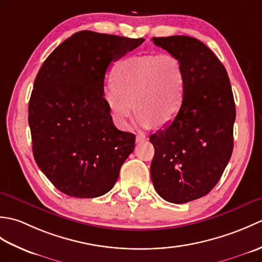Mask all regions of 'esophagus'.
Wrapping results in <instances>:
<instances>
[{"instance_id":"esophagus-1","label":"esophagus","mask_w":262,"mask_h":262,"mask_svg":"<svg viewBox=\"0 0 262 262\" xmlns=\"http://www.w3.org/2000/svg\"><path fill=\"white\" fill-rule=\"evenodd\" d=\"M147 140H148V138L143 134H140V135L136 136V143H143V142H146Z\"/></svg>"}]
</instances>
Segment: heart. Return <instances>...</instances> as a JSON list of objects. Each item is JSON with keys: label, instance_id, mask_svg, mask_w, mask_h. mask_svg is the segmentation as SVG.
<instances>
[{"label": "heart", "instance_id": "obj_1", "mask_svg": "<svg viewBox=\"0 0 262 262\" xmlns=\"http://www.w3.org/2000/svg\"><path fill=\"white\" fill-rule=\"evenodd\" d=\"M186 72L173 55L132 56L114 71V81L103 85V98L117 125L125 128L134 113L143 127L170 125L182 109Z\"/></svg>", "mask_w": 262, "mask_h": 262}]
</instances>
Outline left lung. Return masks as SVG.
<instances>
[{
    "instance_id": "1",
    "label": "left lung",
    "mask_w": 262,
    "mask_h": 262,
    "mask_svg": "<svg viewBox=\"0 0 262 262\" xmlns=\"http://www.w3.org/2000/svg\"><path fill=\"white\" fill-rule=\"evenodd\" d=\"M180 60L187 77L177 118L151 135V179L166 202L185 204L207 194L220 181L233 151L235 103L230 79L216 55L196 38L153 37Z\"/></svg>"
}]
</instances>
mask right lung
Wrapping results in <instances>:
<instances>
[{"mask_svg":"<svg viewBox=\"0 0 262 262\" xmlns=\"http://www.w3.org/2000/svg\"><path fill=\"white\" fill-rule=\"evenodd\" d=\"M143 41L79 31L55 48L38 72L28 116L33 158L68 196L107 193L134 151L135 135L115 127L102 91L109 64Z\"/></svg>","mask_w":262,"mask_h":262,"instance_id":"obj_1","label":"right lung"}]
</instances>
